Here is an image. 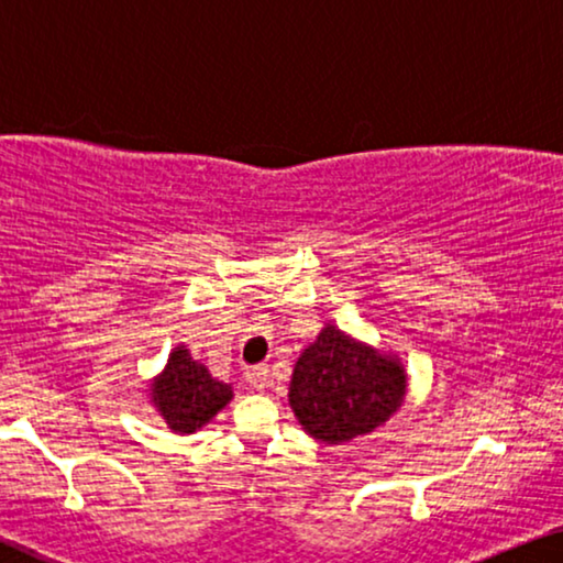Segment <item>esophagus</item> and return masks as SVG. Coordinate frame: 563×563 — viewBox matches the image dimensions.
<instances>
[{"mask_svg":"<svg viewBox=\"0 0 563 563\" xmlns=\"http://www.w3.org/2000/svg\"><path fill=\"white\" fill-rule=\"evenodd\" d=\"M245 382L250 389L255 391H263L267 384H271V376H267V366L265 364H257V366H250L245 372Z\"/></svg>","mask_w":563,"mask_h":563,"instance_id":"obj_1","label":"esophagus"}]
</instances>
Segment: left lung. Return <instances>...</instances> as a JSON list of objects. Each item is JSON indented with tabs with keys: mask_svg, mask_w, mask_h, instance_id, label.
Listing matches in <instances>:
<instances>
[{
	"mask_svg": "<svg viewBox=\"0 0 563 563\" xmlns=\"http://www.w3.org/2000/svg\"><path fill=\"white\" fill-rule=\"evenodd\" d=\"M405 394L407 372L397 356L329 323L298 356L288 401L310 438L341 444L382 427Z\"/></svg>",
	"mask_w": 563,
	"mask_h": 563,
	"instance_id": "8db88e82",
	"label": "left lung"
}]
</instances>
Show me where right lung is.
Here are the masks:
<instances>
[{"mask_svg":"<svg viewBox=\"0 0 563 563\" xmlns=\"http://www.w3.org/2000/svg\"><path fill=\"white\" fill-rule=\"evenodd\" d=\"M151 401L172 432L191 434L205 427L232 399V384L212 379L205 364L176 346L164 372L151 382Z\"/></svg>","mask_w":563,"mask_h":563,"instance_id":"1","label":"right lung"}]
</instances>
